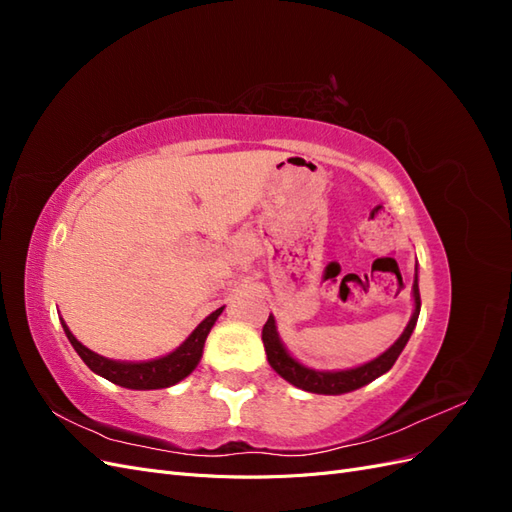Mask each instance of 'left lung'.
I'll list each match as a JSON object with an SVG mask.
<instances>
[{
	"mask_svg": "<svg viewBox=\"0 0 512 512\" xmlns=\"http://www.w3.org/2000/svg\"><path fill=\"white\" fill-rule=\"evenodd\" d=\"M412 294H414V312H412L408 327L404 329V333H401L397 342L389 350L382 352L378 359H374V361H369V363L359 365V367H352V369H342V371H318V369H312V367H305L297 359H292L288 350L284 348L280 335H277V327H275L273 316H269L267 324L262 327V344H265L267 361L286 382L299 386V389L309 391V393L342 395V393H350V391L361 389V386H365L371 380H376L382 374H386V371H389L395 365L401 350L406 348L408 339H410V335L416 327L418 314H421V292H418L416 275H414V284H412Z\"/></svg>",
	"mask_w": 512,
	"mask_h": 512,
	"instance_id": "1",
	"label": "left lung"
}]
</instances>
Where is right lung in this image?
I'll return each instance as SVG.
<instances>
[{"label":"right lung","instance_id":"1","mask_svg":"<svg viewBox=\"0 0 512 512\" xmlns=\"http://www.w3.org/2000/svg\"><path fill=\"white\" fill-rule=\"evenodd\" d=\"M222 309H215L211 312L198 327L192 331V335L185 339V342L166 356H160V359L153 361H143V363H132V361H113L106 359V356L96 354L94 350L85 348L79 339H76L68 324L61 320V327L66 331V337L70 339L72 348L79 352L83 363L94 371V374L111 380L113 384L123 386V389H134V391H151V389H166V386H173L181 382L185 376H190L196 369L200 356H203L205 348V339L211 331V327L222 314Z\"/></svg>","mask_w":512,"mask_h":512}]
</instances>
